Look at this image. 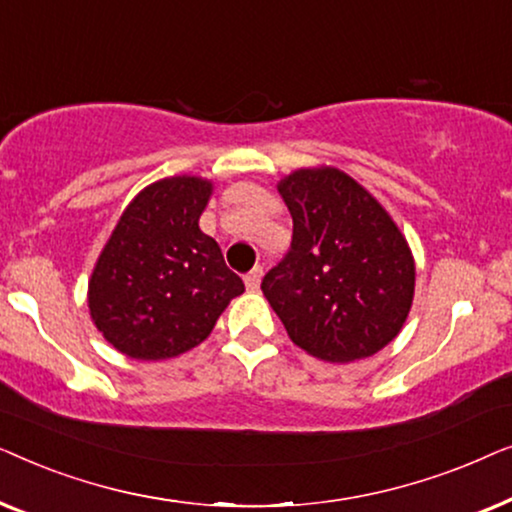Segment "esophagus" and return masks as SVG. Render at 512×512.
Segmentation results:
<instances>
[{
  "label": "esophagus",
  "instance_id": "esophagus-1",
  "mask_svg": "<svg viewBox=\"0 0 512 512\" xmlns=\"http://www.w3.org/2000/svg\"><path fill=\"white\" fill-rule=\"evenodd\" d=\"M261 277H263V268L261 265H256V268H251L247 275H244V284H247L249 291H256L258 286H261Z\"/></svg>",
  "mask_w": 512,
  "mask_h": 512
}]
</instances>
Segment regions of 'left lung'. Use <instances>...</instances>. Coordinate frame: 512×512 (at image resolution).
Instances as JSON below:
<instances>
[{
	"instance_id": "obj_1",
	"label": "left lung",
	"mask_w": 512,
	"mask_h": 512,
	"mask_svg": "<svg viewBox=\"0 0 512 512\" xmlns=\"http://www.w3.org/2000/svg\"><path fill=\"white\" fill-rule=\"evenodd\" d=\"M293 219L291 247L261 289L307 354L347 363L389 345L415 293L410 247L366 188L335 167L279 181Z\"/></svg>"
}]
</instances>
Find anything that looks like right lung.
I'll return each mask as SVG.
<instances>
[{
	"label": "right lung",
	"mask_w": 512,
	"mask_h": 512,
	"mask_svg": "<svg viewBox=\"0 0 512 512\" xmlns=\"http://www.w3.org/2000/svg\"><path fill=\"white\" fill-rule=\"evenodd\" d=\"M212 184L172 177L146 186L125 209L88 284L104 338L130 359H172L200 345L242 279L198 226Z\"/></svg>",
	"instance_id": "1"
}]
</instances>
